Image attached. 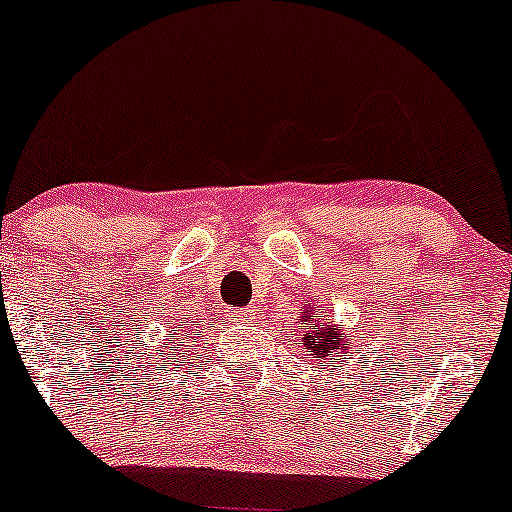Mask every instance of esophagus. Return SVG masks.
Returning <instances> with one entry per match:
<instances>
[{"label":"esophagus","mask_w":512,"mask_h":512,"mask_svg":"<svg viewBox=\"0 0 512 512\" xmlns=\"http://www.w3.org/2000/svg\"><path fill=\"white\" fill-rule=\"evenodd\" d=\"M234 317L241 319V321H251L256 317V312H254V309H244V312H234Z\"/></svg>","instance_id":"1"}]
</instances>
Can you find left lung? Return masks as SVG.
I'll return each instance as SVG.
<instances>
[{
  "label": "left lung",
  "instance_id": "left-lung-1",
  "mask_svg": "<svg viewBox=\"0 0 512 512\" xmlns=\"http://www.w3.org/2000/svg\"><path fill=\"white\" fill-rule=\"evenodd\" d=\"M302 321L312 324V319L304 317ZM350 336L341 326H333L331 321L321 324V329L317 331H307L304 333V348H307L309 355L314 358H321V365H326L329 370H336L338 365H343L341 353H346L350 348Z\"/></svg>",
  "mask_w": 512,
  "mask_h": 512
}]
</instances>
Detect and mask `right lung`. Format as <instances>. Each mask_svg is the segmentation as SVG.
Returning a JSON list of instances; mask_svg holds the SVG:
<instances>
[{
  "label": "right lung",
  "instance_id": "1",
  "mask_svg": "<svg viewBox=\"0 0 512 512\" xmlns=\"http://www.w3.org/2000/svg\"><path fill=\"white\" fill-rule=\"evenodd\" d=\"M176 331H181V341H183V336H188V333H191V336H195L193 331H188V326H186V321H181L179 326H176ZM171 336H174V333H171Z\"/></svg>",
  "mask_w": 512,
  "mask_h": 512
}]
</instances>
